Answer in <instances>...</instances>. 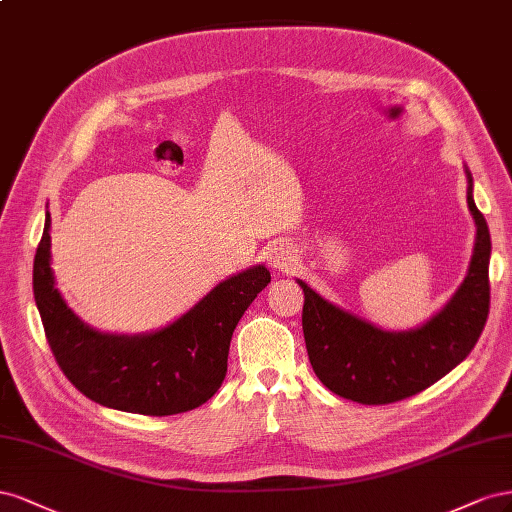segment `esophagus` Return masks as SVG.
<instances>
[{"mask_svg":"<svg viewBox=\"0 0 512 512\" xmlns=\"http://www.w3.org/2000/svg\"><path fill=\"white\" fill-rule=\"evenodd\" d=\"M268 261H270V266H272L274 270L289 272L291 268L296 266L298 259H296L294 248H291V246H287V244H274V246L270 248Z\"/></svg>","mask_w":512,"mask_h":512,"instance_id":"34e87169","label":"esophagus"}]
</instances>
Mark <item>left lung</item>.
I'll return each mask as SVG.
<instances>
[{
	"label": "left lung",
	"mask_w": 512,
	"mask_h": 512,
	"mask_svg": "<svg viewBox=\"0 0 512 512\" xmlns=\"http://www.w3.org/2000/svg\"><path fill=\"white\" fill-rule=\"evenodd\" d=\"M467 182V206L476 221L470 270L457 294L422 328L384 332L298 281L306 352L319 382L334 394L362 405L397 403L433 386L474 349L489 317L491 238L472 199L470 173Z\"/></svg>",
	"instance_id": "left-lung-1"
}]
</instances>
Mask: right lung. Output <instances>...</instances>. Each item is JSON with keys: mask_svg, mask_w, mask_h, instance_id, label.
I'll return each mask as SVG.
<instances>
[{"mask_svg": "<svg viewBox=\"0 0 512 512\" xmlns=\"http://www.w3.org/2000/svg\"><path fill=\"white\" fill-rule=\"evenodd\" d=\"M51 221L34 257V298L57 367L87 399L143 416L191 412L212 399L227 373L231 334L261 289L266 266L216 285L165 330L115 337L85 326L62 300L51 272Z\"/></svg>", "mask_w": 512, "mask_h": 512, "instance_id": "1", "label": "right lung"}]
</instances>
